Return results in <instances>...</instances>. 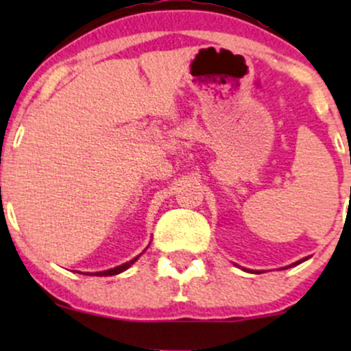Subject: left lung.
<instances>
[{
	"mask_svg": "<svg viewBox=\"0 0 351 351\" xmlns=\"http://www.w3.org/2000/svg\"><path fill=\"white\" fill-rule=\"evenodd\" d=\"M308 259V257H304V259H300V261H297V263H293V264H291V265H287V267H293V265H299L300 263H304V261H307ZM287 267H284V269H287ZM244 271H245V269H244ZM252 272V271H251ZM254 274H261V272H254Z\"/></svg>",
	"mask_w": 351,
	"mask_h": 351,
	"instance_id": "left-lung-1",
	"label": "left lung"
}]
</instances>
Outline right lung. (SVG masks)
<instances>
[{"label": "right lung", "instance_id": "obj_1", "mask_svg": "<svg viewBox=\"0 0 351 351\" xmlns=\"http://www.w3.org/2000/svg\"><path fill=\"white\" fill-rule=\"evenodd\" d=\"M147 247H148V245H147ZM142 254H143V252H142ZM142 254H138V256L134 257V259H132V261H128V263H125V264H122V265H117V267H114V269H108V271H100V272H87V276H99V277L117 276V274L127 271L128 267H132V265H134V264L136 263V261H138V257L142 256Z\"/></svg>", "mask_w": 351, "mask_h": 351}]
</instances>
